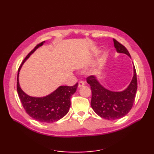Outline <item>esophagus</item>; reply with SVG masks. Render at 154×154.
<instances>
[{
  "mask_svg": "<svg viewBox=\"0 0 154 154\" xmlns=\"http://www.w3.org/2000/svg\"><path fill=\"white\" fill-rule=\"evenodd\" d=\"M84 85H85L84 81H79V83H78V87H83V86Z\"/></svg>",
  "mask_w": 154,
  "mask_h": 154,
  "instance_id": "1",
  "label": "esophagus"
}]
</instances>
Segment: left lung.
Returning a JSON list of instances; mask_svg holds the SVG:
<instances>
[{"instance_id":"obj_1","label":"left lung","mask_w":154,"mask_h":154,"mask_svg":"<svg viewBox=\"0 0 154 154\" xmlns=\"http://www.w3.org/2000/svg\"><path fill=\"white\" fill-rule=\"evenodd\" d=\"M116 51L130 57L127 49L113 38ZM87 82L92 91L91 105L98 115L104 119L113 120L126 116L132 109L135 100L138 82L136 71L134 67V76L130 85L122 92H112L104 89L98 82L94 76L88 77Z\"/></svg>"}]
</instances>
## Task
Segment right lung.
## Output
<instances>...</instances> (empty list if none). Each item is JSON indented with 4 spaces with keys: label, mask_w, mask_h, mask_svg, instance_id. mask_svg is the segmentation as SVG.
I'll return each instance as SVG.
<instances>
[{
    "label": "right lung",
    "mask_w": 154,
    "mask_h": 154,
    "mask_svg": "<svg viewBox=\"0 0 154 154\" xmlns=\"http://www.w3.org/2000/svg\"><path fill=\"white\" fill-rule=\"evenodd\" d=\"M43 44V42L38 44L26 55L20 65L16 88L20 100L26 112L32 119L39 122L51 123L61 119L68 112L71 106V97L76 91L78 83L73 86H61L50 95L42 98L32 97L22 91L18 83L20 69L29 56Z\"/></svg>",
    "instance_id": "right-lung-1"
}]
</instances>
